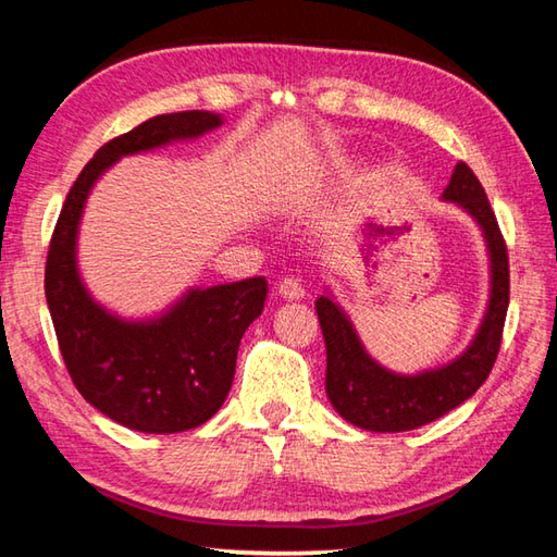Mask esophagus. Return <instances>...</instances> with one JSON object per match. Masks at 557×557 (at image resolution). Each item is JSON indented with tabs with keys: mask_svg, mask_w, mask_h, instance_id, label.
Masks as SVG:
<instances>
[{
	"mask_svg": "<svg viewBox=\"0 0 557 557\" xmlns=\"http://www.w3.org/2000/svg\"><path fill=\"white\" fill-rule=\"evenodd\" d=\"M277 294L282 299H289V301H299L304 299V287L297 277H285L277 285Z\"/></svg>",
	"mask_w": 557,
	"mask_h": 557,
	"instance_id": "esophagus-1",
	"label": "esophagus"
}]
</instances>
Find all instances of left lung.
I'll use <instances>...</instances> for the list:
<instances>
[{
    "label": "left lung",
    "instance_id": "left-lung-1",
    "mask_svg": "<svg viewBox=\"0 0 557 557\" xmlns=\"http://www.w3.org/2000/svg\"><path fill=\"white\" fill-rule=\"evenodd\" d=\"M442 200L456 202L481 226L490 256V299L478 333L449 364L420 374H396L367 355L347 313L333 297L315 299L325 341V394L341 418L369 432H408L459 408L485 384L503 343L509 307V258L503 232L481 181L456 163Z\"/></svg>",
    "mask_w": 557,
    "mask_h": 557
}]
</instances>
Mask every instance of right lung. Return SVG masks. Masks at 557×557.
I'll return each mask as SVG.
<instances>
[{
  "label": "right lung",
  "mask_w": 557,
  "mask_h": 557,
  "mask_svg": "<svg viewBox=\"0 0 557 557\" xmlns=\"http://www.w3.org/2000/svg\"><path fill=\"white\" fill-rule=\"evenodd\" d=\"M224 123L210 111L149 117L108 141L74 181L54 224L46 299L67 372L79 394L127 430L173 434L222 408L236 372L238 343L265 307V277L195 287L157 319L125 321L98 304L76 265L86 198L117 159L195 139Z\"/></svg>",
  "instance_id": "right-lung-1"
}]
</instances>
